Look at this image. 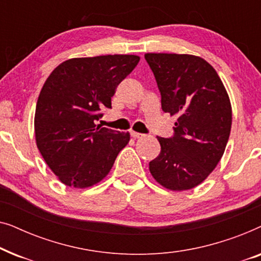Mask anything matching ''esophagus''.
<instances>
[{
	"mask_svg": "<svg viewBox=\"0 0 261 261\" xmlns=\"http://www.w3.org/2000/svg\"><path fill=\"white\" fill-rule=\"evenodd\" d=\"M132 137H133L134 139H140V138H144L145 134H141V133H138V132H130Z\"/></svg>",
	"mask_w": 261,
	"mask_h": 261,
	"instance_id": "1",
	"label": "esophagus"
}]
</instances>
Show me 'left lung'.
Wrapping results in <instances>:
<instances>
[{
    "label": "left lung",
    "instance_id": "obj_1",
    "mask_svg": "<svg viewBox=\"0 0 261 261\" xmlns=\"http://www.w3.org/2000/svg\"><path fill=\"white\" fill-rule=\"evenodd\" d=\"M145 59L158 84L162 109L178 117L173 138L158 137L160 153L149 162V172L167 190H190L222 158L231 128L229 96L201 57L146 53Z\"/></svg>",
    "mask_w": 261,
    "mask_h": 261
}]
</instances>
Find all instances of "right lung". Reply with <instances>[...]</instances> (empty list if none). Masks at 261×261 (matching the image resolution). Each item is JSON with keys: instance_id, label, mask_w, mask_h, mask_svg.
Segmentation results:
<instances>
[{"instance_id": "right-lung-1", "label": "right lung", "mask_w": 261, "mask_h": 261, "mask_svg": "<svg viewBox=\"0 0 261 261\" xmlns=\"http://www.w3.org/2000/svg\"><path fill=\"white\" fill-rule=\"evenodd\" d=\"M140 57L108 55L72 58L52 71L38 97L35 141L45 163L66 187H94L107 177L129 132L95 124L112 108L117 85Z\"/></svg>"}]
</instances>
